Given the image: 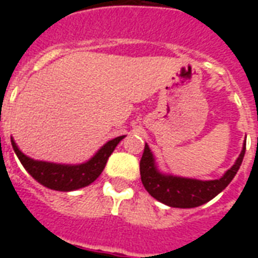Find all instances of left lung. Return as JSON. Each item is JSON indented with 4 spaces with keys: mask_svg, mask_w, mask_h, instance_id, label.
I'll return each mask as SVG.
<instances>
[{
    "mask_svg": "<svg viewBox=\"0 0 258 258\" xmlns=\"http://www.w3.org/2000/svg\"><path fill=\"white\" fill-rule=\"evenodd\" d=\"M246 145L244 143L240 157L236 163L225 172L220 179L198 180L180 178V176L163 175L157 170L155 162L149 146H145V151L141 159V179L145 188L151 197L171 208H197L213 200L228 186L240 169L245 155Z\"/></svg>",
    "mask_w": 258,
    "mask_h": 258,
    "instance_id": "1",
    "label": "left lung"
}]
</instances>
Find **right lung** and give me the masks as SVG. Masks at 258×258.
<instances>
[{"label": "right lung", "instance_id": "obj_1", "mask_svg": "<svg viewBox=\"0 0 258 258\" xmlns=\"http://www.w3.org/2000/svg\"><path fill=\"white\" fill-rule=\"evenodd\" d=\"M124 137H117L112 141L107 142L103 147L96 153V155L89 159L87 163L76 166L56 165L48 162H40L30 159L18 150L14 141L12 139L14 153L17 154L18 159L25 167V170L33 176L34 179L44 184L45 187L58 191H71L76 188L86 187L91 184L97 176L100 175L105 163L108 161L109 155L112 154L117 143Z\"/></svg>", "mask_w": 258, "mask_h": 258}]
</instances>
